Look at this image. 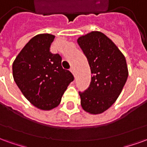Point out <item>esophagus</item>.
<instances>
[{
	"label": "esophagus",
	"instance_id": "esophagus-1",
	"mask_svg": "<svg viewBox=\"0 0 147 147\" xmlns=\"http://www.w3.org/2000/svg\"><path fill=\"white\" fill-rule=\"evenodd\" d=\"M70 71H71V73L73 74L74 76L76 75V69H75V68H74L73 67H71V68Z\"/></svg>",
	"mask_w": 147,
	"mask_h": 147
}]
</instances>
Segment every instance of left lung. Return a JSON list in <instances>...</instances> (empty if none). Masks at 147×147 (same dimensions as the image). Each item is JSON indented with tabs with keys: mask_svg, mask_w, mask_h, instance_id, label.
<instances>
[{
	"mask_svg": "<svg viewBox=\"0 0 147 147\" xmlns=\"http://www.w3.org/2000/svg\"><path fill=\"white\" fill-rule=\"evenodd\" d=\"M77 42L87 58L91 82L80 92L82 108L90 114L109 109L120 94L128 76L126 59L113 42L100 31L80 37Z\"/></svg>",
	"mask_w": 147,
	"mask_h": 147,
	"instance_id": "8db88e82",
	"label": "left lung"
}]
</instances>
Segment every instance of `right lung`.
<instances>
[{
  "label": "right lung",
  "mask_w": 147,
  "mask_h": 147,
  "mask_svg": "<svg viewBox=\"0 0 147 147\" xmlns=\"http://www.w3.org/2000/svg\"><path fill=\"white\" fill-rule=\"evenodd\" d=\"M55 36L40 34L25 45L12 64L16 85L29 102L42 110L57 107L74 77L61 66L62 58L49 51Z\"/></svg>",
  "instance_id": "right-lung-1"
}]
</instances>
